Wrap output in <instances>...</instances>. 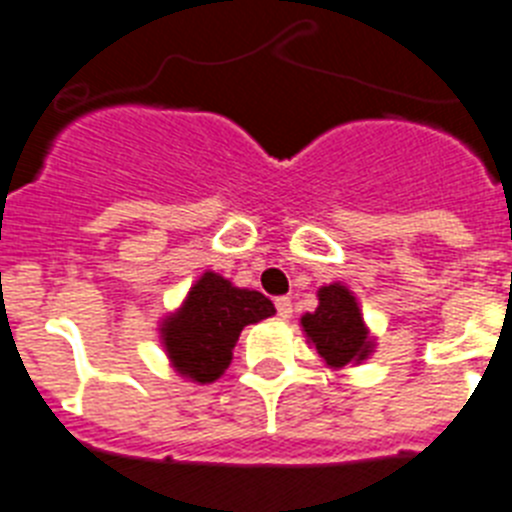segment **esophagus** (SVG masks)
<instances>
[{
  "label": "esophagus",
  "mask_w": 512,
  "mask_h": 512,
  "mask_svg": "<svg viewBox=\"0 0 512 512\" xmlns=\"http://www.w3.org/2000/svg\"><path fill=\"white\" fill-rule=\"evenodd\" d=\"M277 305V316L279 318H290L292 316V300L290 298H277L274 300Z\"/></svg>",
  "instance_id": "34e87169"
}]
</instances>
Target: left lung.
Masks as SVG:
<instances>
[{
    "instance_id": "obj_1",
    "label": "left lung",
    "mask_w": 512,
    "mask_h": 512,
    "mask_svg": "<svg viewBox=\"0 0 512 512\" xmlns=\"http://www.w3.org/2000/svg\"><path fill=\"white\" fill-rule=\"evenodd\" d=\"M300 323L318 355L331 368H344L349 362L365 360L373 347L355 295L344 285L321 287L318 308L305 313Z\"/></svg>"
}]
</instances>
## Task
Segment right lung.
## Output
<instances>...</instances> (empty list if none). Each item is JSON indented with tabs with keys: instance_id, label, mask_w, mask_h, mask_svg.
I'll return each mask as SVG.
<instances>
[{
	"instance_id": "obj_1",
	"label": "right lung",
	"mask_w": 512,
	"mask_h": 512,
	"mask_svg": "<svg viewBox=\"0 0 512 512\" xmlns=\"http://www.w3.org/2000/svg\"><path fill=\"white\" fill-rule=\"evenodd\" d=\"M274 316L272 300L256 290L233 287L207 272L176 316L165 318L163 344L173 368L196 383L217 381L233 360V347L248 323Z\"/></svg>"
}]
</instances>
